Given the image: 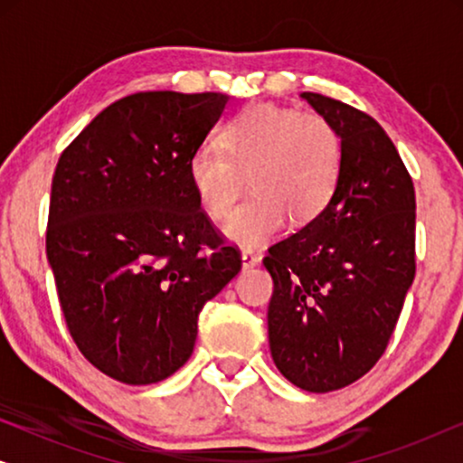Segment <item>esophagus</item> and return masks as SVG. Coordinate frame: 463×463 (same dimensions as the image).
<instances>
[{
  "label": "esophagus",
  "instance_id": "esophagus-1",
  "mask_svg": "<svg viewBox=\"0 0 463 463\" xmlns=\"http://www.w3.org/2000/svg\"><path fill=\"white\" fill-rule=\"evenodd\" d=\"M240 259H242V269L255 268V265H259V261H261V259H259L257 255H252V252H242Z\"/></svg>",
  "mask_w": 463,
  "mask_h": 463
}]
</instances>
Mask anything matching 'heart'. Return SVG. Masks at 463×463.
Wrapping results in <instances>:
<instances>
[{
  "label": "heart",
  "mask_w": 463,
  "mask_h": 463,
  "mask_svg": "<svg viewBox=\"0 0 463 463\" xmlns=\"http://www.w3.org/2000/svg\"><path fill=\"white\" fill-rule=\"evenodd\" d=\"M221 149L198 147L187 160L195 200L211 219H225L244 194L252 195L223 225L240 249H261L287 219L306 225L331 204L341 176V138L326 118L255 103L219 132Z\"/></svg>",
  "instance_id": "b5f03b06"
}]
</instances>
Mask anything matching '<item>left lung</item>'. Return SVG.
I'll return each mask as SVG.
<instances>
[{"label":"left lung","instance_id":"obj_1","mask_svg":"<svg viewBox=\"0 0 463 463\" xmlns=\"http://www.w3.org/2000/svg\"><path fill=\"white\" fill-rule=\"evenodd\" d=\"M341 138V176L320 217L269 249L268 309L278 371L306 392L345 388L388 347L415 278V189L375 119L303 92Z\"/></svg>","mask_w":463,"mask_h":463}]
</instances>
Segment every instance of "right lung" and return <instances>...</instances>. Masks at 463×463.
<instances>
[{
	"label": "right lung",
	"instance_id": "add662e5",
	"mask_svg": "<svg viewBox=\"0 0 463 463\" xmlns=\"http://www.w3.org/2000/svg\"><path fill=\"white\" fill-rule=\"evenodd\" d=\"M227 94L137 92L62 151L46 255L69 333L100 373L157 383L187 363L206 301L242 268L200 211L187 160Z\"/></svg>",
	"mask_w": 463,
	"mask_h": 463
}]
</instances>
